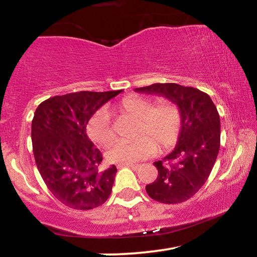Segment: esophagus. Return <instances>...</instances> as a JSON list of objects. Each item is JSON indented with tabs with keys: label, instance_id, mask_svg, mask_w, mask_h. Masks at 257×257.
Masks as SVG:
<instances>
[{
	"label": "esophagus",
	"instance_id": "obj_1",
	"mask_svg": "<svg viewBox=\"0 0 257 257\" xmlns=\"http://www.w3.org/2000/svg\"><path fill=\"white\" fill-rule=\"evenodd\" d=\"M119 167H129V168H132V169L137 170V169H139V168H140V164H134V163H124V164H118V168H119Z\"/></svg>",
	"mask_w": 257,
	"mask_h": 257
}]
</instances>
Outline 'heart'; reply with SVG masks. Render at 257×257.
I'll list each match as a JSON object with an SVG mask.
<instances>
[{"mask_svg":"<svg viewBox=\"0 0 257 257\" xmlns=\"http://www.w3.org/2000/svg\"><path fill=\"white\" fill-rule=\"evenodd\" d=\"M113 111L137 120L135 137L132 143H117L108 150L106 157L112 163H135L143 161L156 151L170 149L176 144L182 126V112L178 102L172 99H161L153 104L147 96L128 95L117 102ZM87 133L94 143L108 146L113 143L114 132L110 114L101 108L91 116Z\"/></svg>","mask_w":257,"mask_h":257,"instance_id":"1","label":"heart"}]
</instances>
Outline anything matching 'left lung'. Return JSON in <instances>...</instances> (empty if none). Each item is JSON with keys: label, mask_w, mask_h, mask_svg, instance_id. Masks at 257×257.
I'll return each mask as SVG.
<instances>
[{"label": "left lung", "mask_w": 257, "mask_h": 257, "mask_svg": "<svg viewBox=\"0 0 257 257\" xmlns=\"http://www.w3.org/2000/svg\"><path fill=\"white\" fill-rule=\"evenodd\" d=\"M135 90L166 96L181 108L182 126L178 144L163 161L153 163L158 176L146 186V192L159 203L185 202L204 185L217 158L220 116L216 106L204 91L176 83H155Z\"/></svg>", "instance_id": "1"}]
</instances>
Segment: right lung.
Here are the masks:
<instances>
[{
    "label": "right lung",
    "instance_id": "add662e5",
    "mask_svg": "<svg viewBox=\"0 0 257 257\" xmlns=\"http://www.w3.org/2000/svg\"><path fill=\"white\" fill-rule=\"evenodd\" d=\"M120 91L57 95L35 111L31 139L37 169L55 198L69 208L89 210L110 197L117 168L100 170L102 155L85 128L96 110Z\"/></svg>",
    "mask_w": 257,
    "mask_h": 257
}]
</instances>
